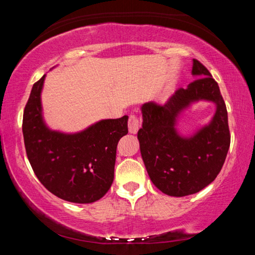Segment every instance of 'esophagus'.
<instances>
[{
    "mask_svg": "<svg viewBox=\"0 0 255 255\" xmlns=\"http://www.w3.org/2000/svg\"><path fill=\"white\" fill-rule=\"evenodd\" d=\"M140 124H139V119H138V117L136 115L131 114L130 116H129V120H128V129H129V132L131 133H135L138 128H139Z\"/></svg>",
    "mask_w": 255,
    "mask_h": 255,
    "instance_id": "1",
    "label": "esophagus"
}]
</instances>
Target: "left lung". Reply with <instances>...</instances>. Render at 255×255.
<instances>
[{
    "label": "left lung",
    "mask_w": 255,
    "mask_h": 255,
    "mask_svg": "<svg viewBox=\"0 0 255 255\" xmlns=\"http://www.w3.org/2000/svg\"><path fill=\"white\" fill-rule=\"evenodd\" d=\"M192 75L198 79L176 90L164 105L150 101L141 106L143 127L137 133L141 157L155 187L167 196L193 195L213 182L231 144L227 109L217 82L197 59ZM200 100L215 103L213 119L193 136H180L175 128L178 115Z\"/></svg>",
    "instance_id": "8db88e82"
}]
</instances>
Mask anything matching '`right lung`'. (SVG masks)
Returning a JSON list of instances; mask_svg holds the SVG:
<instances>
[{"mask_svg":"<svg viewBox=\"0 0 255 255\" xmlns=\"http://www.w3.org/2000/svg\"><path fill=\"white\" fill-rule=\"evenodd\" d=\"M44 75L33 84L23 111L25 152L42 185L60 199L91 204L114 182L117 145L128 132V116L106 119L76 133L50 130L41 114Z\"/></svg>","mask_w":255,"mask_h":255,"instance_id":"right-lung-1","label":"right lung"}]
</instances>
